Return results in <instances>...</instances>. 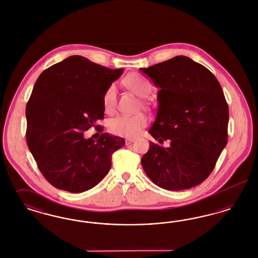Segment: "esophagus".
<instances>
[{"label":"esophagus","mask_w":258,"mask_h":258,"mask_svg":"<svg viewBox=\"0 0 258 258\" xmlns=\"http://www.w3.org/2000/svg\"><path fill=\"white\" fill-rule=\"evenodd\" d=\"M133 142H135V139H134V138H126V139H125V145H130V144H132Z\"/></svg>","instance_id":"1"}]
</instances>
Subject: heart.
<instances>
[{"label": "heart", "instance_id": "1", "mask_svg": "<svg viewBox=\"0 0 258 258\" xmlns=\"http://www.w3.org/2000/svg\"><path fill=\"white\" fill-rule=\"evenodd\" d=\"M125 85L128 87L135 95L145 98L151 93L152 86L147 79L139 74H132L124 80ZM103 107L106 112L111 113L115 110L117 104V88L114 83L110 84L104 92ZM147 124V118L143 114L135 115H119L109 122V130L113 135L134 137L140 134L141 130Z\"/></svg>", "mask_w": 258, "mask_h": 258}]
</instances>
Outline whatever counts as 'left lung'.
<instances>
[{"label": "left lung", "mask_w": 258, "mask_h": 258, "mask_svg": "<svg viewBox=\"0 0 258 258\" xmlns=\"http://www.w3.org/2000/svg\"><path fill=\"white\" fill-rule=\"evenodd\" d=\"M160 88L158 113L141 164L154 184L183 190L201 184L227 143L228 105L221 84L204 66L185 56L140 69Z\"/></svg>", "instance_id": "obj_1"}]
</instances>
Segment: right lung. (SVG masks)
I'll list each match as a JSON object with an SVG mask.
<instances>
[{"label": "right lung", "mask_w": 258, "mask_h": 258, "mask_svg": "<svg viewBox=\"0 0 258 258\" xmlns=\"http://www.w3.org/2000/svg\"><path fill=\"white\" fill-rule=\"evenodd\" d=\"M123 73L74 55L38 76L26 106V139L37 167L53 186L86 191L110 170L122 137L104 133L95 140L83 133L103 119L104 92ZM101 131V127L98 128Z\"/></svg>", "instance_id": "obj_1"}]
</instances>
